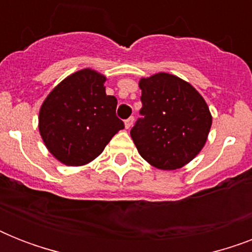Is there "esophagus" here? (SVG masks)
I'll use <instances>...</instances> for the list:
<instances>
[{
	"mask_svg": "<svg viewBox=\"0 0 252 252\" xmlns=\"http://www.w3.org/2000/svg\"><path fill=\"white\" fill-rule=\"evenodd\" d=\"M133 123H134L133 116H130L129 119H126V129H129L130 126H133Z\"/></svg>",
	"mask_w": 252,
	"mask_h": 252,
	"instance_id": "obj_1",
	"label": "esophagus"
}]
</instances>
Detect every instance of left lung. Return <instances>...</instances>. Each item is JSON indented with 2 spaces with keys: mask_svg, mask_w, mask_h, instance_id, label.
I'll list each match as a JSON object with an SVG mask.
<instances>
[{
  "mask_svg": "<svg viewBox=\"0 0 252 252\" xmlns=\"http://www.w3.org/2000/svg\"><path fill=\"white\" fill-rule=\"evenodd\" d=\"M142 108L130 136L138 153L159 170H176L191 162L207 142L212 115L191 84L168 73L138 82Z\"/></svg>",
  "mask_w": 252,
  "mask_h": 252,
  "instance_id": "obj_1",
  "label": "left lung"
}]
</instances>
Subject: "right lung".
I'll use <instances>...</instances> for the list:
<instances>
[{
  "instance_id": "right-lung-1",
  "label": "right lung",
  "mask_w": 252,
  "mask_h": 252,
  "mask_svg": "<svg viewBox=\"0 0 252 252\" xmlns=\"http://www.w3.org/2000/svg\"><path fill=\"white\" fill-rule=\"evenodd\" d=\"M106 77L93 69L73 73L44 99L39 132L47 149L66 166H84L102 153L124 128L118 100L106 94Z\"/></svg>"
}]
</instances>
